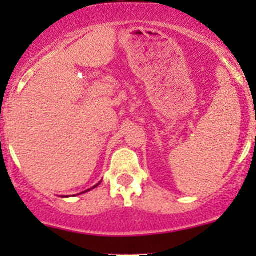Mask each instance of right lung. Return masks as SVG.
<instances>
[{
  "label": "right lung",
  "mask_w": 256,
  "mask_h": 256,
  "mask_svg": "<svg viewBox=\"0 0 256 256\" xmlns=\"http://www.w3.org/2000/svg\"><path fill=\"white\" fill-rule=\"evenodd\" d=\"M96 186H99V183H98ZM96 186H94V187H92V188H95V187H96ZM88 190H85V192H88ZM85 192H82V193H85Z\"/></svg>",
  "instance_id": "1"
}]
</instances>
